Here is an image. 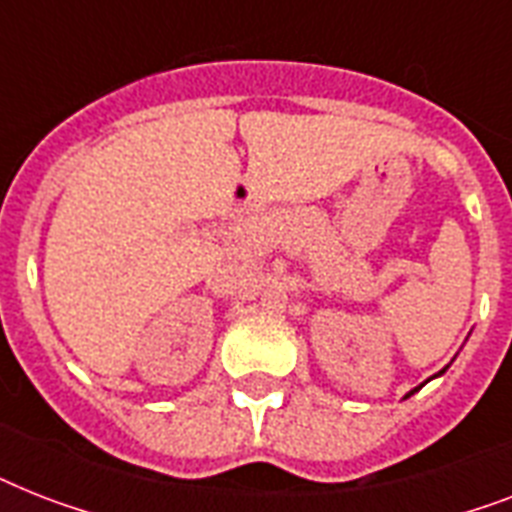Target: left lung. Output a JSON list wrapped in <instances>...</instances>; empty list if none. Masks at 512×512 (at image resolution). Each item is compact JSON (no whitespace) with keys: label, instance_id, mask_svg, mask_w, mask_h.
<instances>
[{"label":"left lung","instance_id":"8db88e82","mask_svg":"<svg viewBox=\"0 0 512 512\" xmlns=\"http://www.w3.org/2000/svg\"><path fill=\"white\" fill-rule=\"evenodd\" d=\"M422 385H425V382H422ZM422 385H420V388H422ZM420 388H414V390H420ZM414 390H412V393H414ZM412 393H409V396H412Z\"/></svg>","mask_w":512,"mask_h":512}]
</instances>
